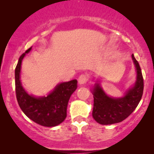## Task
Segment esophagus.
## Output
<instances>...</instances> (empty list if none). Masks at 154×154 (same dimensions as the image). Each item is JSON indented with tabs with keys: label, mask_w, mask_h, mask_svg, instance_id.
I'll use <instances>...</instances> for the list:
<instances>
[{
	"label": "esophagus",
	"mask_w": 154,
	"mask_h": 154,
	"mask_svg": "<svg viewBox=\"0 0 154 154\" xmlns=\"http://www.w3.org/2000/svg\"><path fill=\"white\" fill-rule=\"evenodd\" d=\"M88 80V76L86 74H82L78 78V83L80 85H83L86 83V82Z\"/></svg>",
	"instance_id": "34e87169"
}]
</instances>
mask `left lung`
Instances as JSON below:
<instances>
[{
    "mask_svg": "<svg viewBox=\"0 0 154 154\" xmlns=\"http://www.w3.org/2000/svg\"><path fill=\"white\" fill-rule=\"evenodd\" d=\"M137 73L135 85L119 98L109 97L100 84L96 83L93 88L94 106L92 116L97 123L103 125L119 123L127 119L140 102L144 89V80L139 63L132 54Z\"/></svg>",
    "mask_w": 154,
    "mask_h": 154,
    "instance_id": "obj_1",
    "label": "left lung"
}]
</instances>
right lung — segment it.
Returning <instances> with one entry per match:
<instances>
[{"label": "right lung", "instance_id": "obj_1", "mask_svg": "<svg viewBox=\"0 0 154 154\" xmlns=\"http://www.w3.org/2000/svg\"><path fill=\"white\" fill-rule=\"evenodd\" d=\"M30 50L29 48L19 57L15 70L17 100L23 112L29 119L45 127H55L66 119L68 100L77 88V80L60 83L47 97H36L29 95L21 86L20 73L23 58Z\"/></svg>", "mask_w": 154, "mask_h": 154}]
</instances>
